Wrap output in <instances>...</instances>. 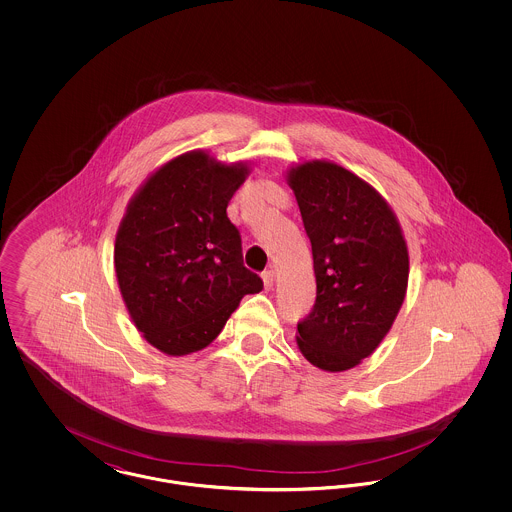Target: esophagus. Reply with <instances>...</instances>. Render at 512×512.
Here are the masks:
<instances>
[{"mask_svg": "<svg viewBox=\"0 0 512 512\" xmlns=\"http://www.w3.org/2000/svg\"><path fill=\"white\" fill-rule=\"evenodd\" d=\"M261 278H263L265 290H272V286H274V272H272V270H265V272L261 274Z\"/></svg>", "mask_w": 512, "mask_h": 512, "instance_id": "1", "label": "esophagus"}]
</instances>
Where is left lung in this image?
<instances>
[{
	"mask_svg": "<svg viewBox=\"0 0 512 512\" xmlns=\"http://www.w3.org/2000/svg\"><path fill=\"white\" fill-rule=\"evenodd\" d=\"M288 184L317 278L313 311L297 322V345L311 365L349 370L380 345L403 305L407 244L386 199L340 165L303 163Z\"/></svg>",
	"mask_w": 512,
	"mask_h": 512,
	"instance_id": "8db88e82",
	"label": "left lung"
}]
</instances>
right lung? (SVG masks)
<instances>
[{
    "mask_svg": "<svg viewBox=\"0 0 512 512\" xmlns=\"http://www.w3.org/2000/svg\"><path fill=\"white\" fill-rule=\"evenodd\" d=\"M247 167L190 151L147 178L115 240V272L136 328L167 355L207 347L263 280L244 267L226 215Z\"/></svg>",
    "mask_w": 512,
    "mask_h": 512,
    "instance_id": "obj_1",
    "label": "right lung"
}]
</instances>
